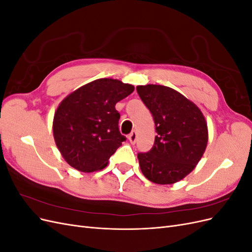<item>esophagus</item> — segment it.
<instances>
[{
  "label": "esophagus",
  "mask_w": 252,
  "mask_h": 252,
  "mask_svg": "<svg viewBox=\"0 0 252 252\" xmlns=\"http://www.w3.org/2000/svg\"><path fill=\"white\" fill-rule=\"evenodd\" d=\"M136 138H138V134H136L135 131H132L130 134L128 135V140L131 144H134L136 142Z\"/></svg>",
  "instance_id": "1"
}]
</instances>
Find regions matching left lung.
I'll return each instance as SVG.
<instances>
[{
    "mask_svg": "<svg viewBox=\"0 0 252 252\" xmlns=\"http://www.w3.org/2000/svg\"><path fill=\"white\" fill-rule=\"evenodd\" d=\"M136 91L156 124L151 150L139 154L145 178L159 185L184 179L200 162L208 143L207 122L201 109L179 91L163 85H140Z\"/></svg>",
    "mask_w": 252,
    "mask_h": 252,
    "instance_id": "obj_1",
    "label": "left lung"
}]
</instances>
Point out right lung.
I'll list each match as a JSON object with an SVG mask.
<instances>
[{
	"label": "right lung",
	"instance_id": "1",
	"mask_svg": "<svg viewBox=\"0 0 252 252\" xmlns=\"http://www.w3.org/2000/svg\"><path fill=\"white\" fill-rule=\"evenodd\" d=\"M134 87L114 79H97L72 91L55 112L52 132L65 161L82 172L105 168L126 138L119 131L116 104Z\"/></svg>",
	"mask_w": 252,
	"mask_h": 252
}]
</instances>
